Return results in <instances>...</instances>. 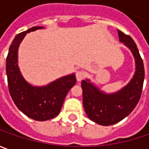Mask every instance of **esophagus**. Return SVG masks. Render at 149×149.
Masks as SVG:
<instances>
[{"label": "esophagus", "mask_w": 149, "mask_h": 149, "mask_svg": "<svg viewBox=\"0 0 149 149\" xmlns=\"http://www.w3.org/2000/svg\"><path fill=\"white\" fill-rule=\"evenodd\" d=\"M84 77H85V73H84V71H83V70H78L76 72V79H77L78 81L82 80Z\"/></svg>", "instance_id": "esophagus-1"}]
</instances>
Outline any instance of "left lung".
<instances>
[{
  "mask_svg": "<svg viewBox=\"0 0 149 149\" xmlns=\"http://www.w3.org/2000/svg\"><path fill=\"white\" fill-rule=\"evenodd\" d=\"M119 40L123 42L135 58L136 71L129 84L118 93L106 95L89 81L83 80V104L88 117L100 125L109 126L121 121L134 110L140 100L143 80L144 66L137 45L128 35L118 30Z\"/></svg>",
  "mask_w": 149,
  "mask_h": 149,
  "instance_id": "left-lung-1",
  "label": "left lung"
}]
</instances>
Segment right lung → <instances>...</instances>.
Here are the masks:
<instances>
[{"instance_id":"1","label":"right lung","mask_w":149,"mask_h":149,"mask_svg":"<svg viewBox=\"0 0 149 149\" xmlns=\"http://www.w3.org/2000/svg\"><path fill=\"white\" fill-rule=\"evenodd\" d=\"M42 26L32 27L18 34L10 46L6 57V75L8 89L16 107L37 121H45L56 117L60 113L69 90L76 83L74 74L65 76L44 87H33L20 74L17 65V50L26 33L42 29Z\"/></svg>"}]
</instances>
